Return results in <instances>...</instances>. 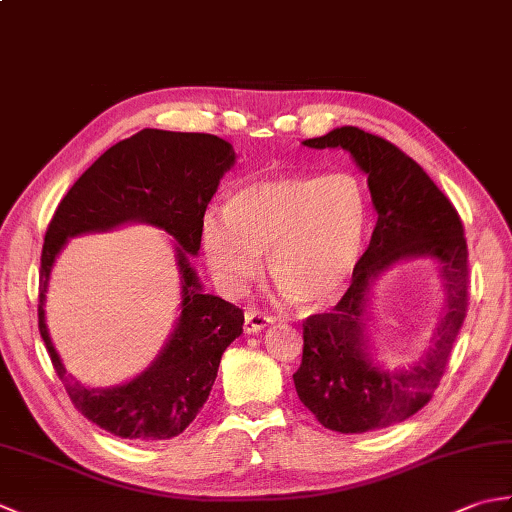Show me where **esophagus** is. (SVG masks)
<instances>
[{"label": "esophagus", "instance_id": "obj_1", "mask_svg": "<svg viewBox=\"0 0 512 512\" xmlns=\"http://www.w3.org/2000/svg\"><path fill=\"white\" fill-rule=\"evenodd\" d=\"M273 323V317H268V314L259 312V310H248L244 314V332L246 334H257L262 332L264 328Z\"/></svg>", "mask_w": 512, "mask_h": 512}]
</instances>
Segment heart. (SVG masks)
Returning a JSON list of instances; mask_svg holds the SVG:
<instances>
[{
	"label": "heart",
	"instance_id": "1",
	"mask_svg": "<svg viewBox=\"0 0 512 512\" xmlns=\"http://www.w3.org/2000/svg\"><path fill=\"white\" fill-rule=\"evenodd\" d=\"M367 226V193L354 173L259 178L228 195L224 217H204L202 253L233 295L262 275L268 255L275 284L314 312L341 299L363 257Z\"/></svg>",
	"mask_w": 512,
	"mask_h": 512
}]
</instances>
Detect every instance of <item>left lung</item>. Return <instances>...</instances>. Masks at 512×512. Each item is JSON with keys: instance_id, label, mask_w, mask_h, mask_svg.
Segmentation results:
<instances>
[{"instance_id": "left-lung-1", "label": "left lung", "mask_w": 512, "mask_h": 512, "mask_svg": "<svg viewBox=\"0 0 512 512\" xmlns=\"http://www.w3.org/2000/svg\"><path fill=\"white\" fill-rule=\"evenodd\" d=\"M312 149L341 147L367 173L378 213L369 246L350 288L332 312L303 323L297 396L325 429L365 433L407 420L431 400L469 306V250L458 211L416 160L389 140L358 127H336L303 140ZM433 258L441 266L445 312L434 345L407 370H387L368 352V292L373 281L405 258Z\"/></svg>"}]
</instances>
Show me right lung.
<instances>
[{
    "mask_svg": "<svg viewBox=\"0 0 512 512\" xmlns=\"http://www.w3.org/2000/svg\"><path fill=\"white\" fill-rule=\"evenodd\" d=\"M233 165V145L213 134L143 129L107 149L72 184L48 224L39 270L41 339L72 405L118 438L156 442L180 436L209 398L224 350L242 334L244 312L204 295L191 266L206 206ZM129 221L151 223L172 237L183 286L181 314L145 373L116 388H85L62 367L47 334L42 306L49 273L70 236Z\"/></svg>",
    "mask_w": 512,
    "mask_h": 512,
    "instance_id": "obj_1",
    "label": "right lung"
}]
</instances>
